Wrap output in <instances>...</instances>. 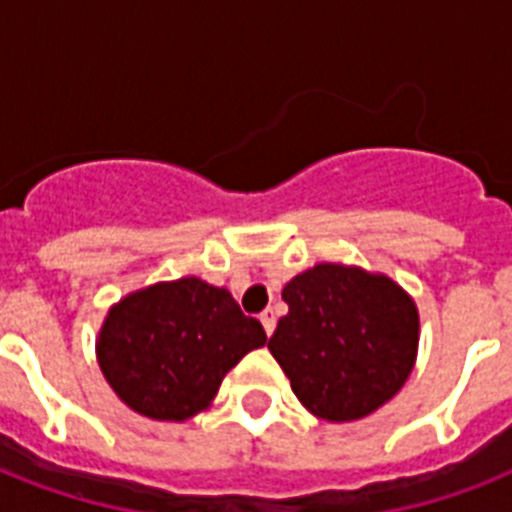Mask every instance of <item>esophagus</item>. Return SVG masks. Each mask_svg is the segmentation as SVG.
Masks as SVG:
<instances>
[{
  "label": "esophagus",
  "instance_id": "esophagus-1",
  "mask_svg": "<svg viewBox=\"0 0 512 512\" xmlns=\"http://www.w3.org/2000/svg\"><path fill=\"white\" fill-rule=\"evenodd\" d=\"M260 321H263L265 335L271 337L273 329H276V311H273V308H265V311L260 313Z\"/></svg>",
  "mask_w": 512,
  "mask_h": 512
}]
</instances>
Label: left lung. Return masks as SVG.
Here are the masks:
<instances>
[{
  "label": "left lung",
  "instance_id": "left-lung-1",
  "mask_svg": "<svg viewBox=\"0 0 512 512\" xmlns=\"http://www.w3.org/2000/svg\"><path fill=\"white\" fill-rule=\"evenodd\" d=\"M268 350L300 404L329 422L361 420L404 388L420 342L417 305L396 281L356 265L297 273Z\"/></svg>",
  "mask_w": 512,
  "mask_h": 512
}]
</instances>
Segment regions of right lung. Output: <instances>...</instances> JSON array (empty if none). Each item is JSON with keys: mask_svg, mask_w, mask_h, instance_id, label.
Wrapping results in <instances>:
<instances>
[{"mask_svg": "<svg viewBox=\"0 0 512 512\" xmlns=\"http://www.w3.org/2000/svg\"><path fill=\"white\" fill-rule=\"evenodd\" d=\"M265 340L263 324L244 316L228 289L185 276L122 297L100 327L95 353L130 409L183 422L204 412L225 374Z\"/></svg>", "mask_w": 512, "mask_h": 512, "instance_id": "obj_1", "label": "right lung"}]
</instances>
